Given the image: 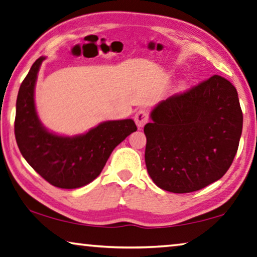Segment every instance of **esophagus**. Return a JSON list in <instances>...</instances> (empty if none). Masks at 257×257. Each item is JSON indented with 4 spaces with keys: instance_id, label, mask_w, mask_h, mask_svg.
Listing matches in <instances>:
<instances>
[{
    "instance_id": "34e87169",
    "label": "esophagus",
    "mask_w": 257,
    "mask_h": 257,
    "mask_svg": "<svg viewBox=\"0 0 257 257\" xmlns=\"http://www.w3.org/2000/svg\"><path fill=\"white\" fill-rule=\"evenodd\" d=\"M134 120L136 122V125L139 128H143L144 124L147 123L148 120H149V116H148V113L145 112L144 109H140L139 112L135 114V117H134Z\"/></svg>"
}]
</instances>
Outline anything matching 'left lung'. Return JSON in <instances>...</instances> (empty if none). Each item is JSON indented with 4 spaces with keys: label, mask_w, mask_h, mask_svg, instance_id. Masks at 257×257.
Instances as JSON below:
<instances>
[{
    "label": "left lung",
    "mask_w": 257,
    "mask_h": 257,
    "mask_svg": "<svg viewBox=\"0 0 257 257\" xmlns=\"http://www.w3.org/2000/svg\"><path fill=\"white\" fill-rule=\"evenodd\" d=\"M144 127L145 164L159 188L175 194L200 190L232 165L242 133L236 89L214 75L160 101Z\"/></svg>",
    "instance_id": "obj_1"
}]
</instances>
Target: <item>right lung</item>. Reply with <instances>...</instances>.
Here are the masks:
<instances>
[{
  "label": "right lung",
  "instance_id": "1",
  "mask_svg": "<svg viewBox=\"0 0 257 257\" xmlns=\"http://www.w3.org/2000/svg\"><path fill=\"white\" fill-rule=\"evenodd\" d=\"M44 56L32 64L19 87L15 136L19 151L30 166L51 185L75 189L93 181L101 173L110 153L137 127L132 118L101 122L77 136L48 132L39 120L34 87Z\"/></svg>",
  "mask_w": 257,
  "mask_h": 257
}]
</instances>
